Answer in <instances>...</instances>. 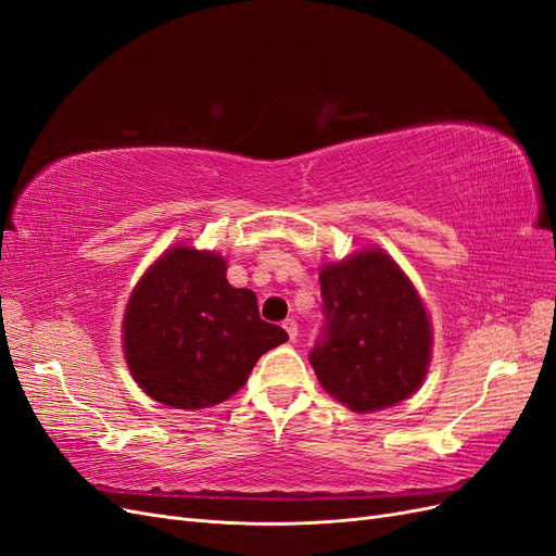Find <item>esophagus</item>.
Wrapping results in <instances>:
<instances>
[{
    "label": "esophagus",
    "instance_id": "1",
    "mask_svg": "<svg viewBox=\"0 0 556 556\" xmlns=\"http://www.w3.org/2000/svg\"><path fill=\"white\" fill-rule=\"evenodd\" d=\"M282 327H285V331L290 333V339L294 341V339H296V331H299V327H296V319L288 317V319H285V323H282Z\"/></svg>",
    "mask_w": 556,
    "mask_h": 556
}]
</instances>
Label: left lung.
I'll return each mask as SVG.
<instances>
[{
	"label": "left lung",
	"mask_w": 556,
	"mask_h": 556,
	"mask_svg": "<svg viewBox=\"0 0 556 556\" xmlns=\"http://www.w3.org/2000/svg\"><path fill=\"white\" fill-rule=\"evenodd\" d=\"M323 329L311 350L319 384L357 413L408 399L431 357L427 311L382 250H364L319 274Z\"/></svg>",
	"instance_id": "8db88e82"
}]
</instances>
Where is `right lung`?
Returning a JSON list of instances; mask_svg holds the SVG:
<instances>
[{
  "label": "right lung",
  "mask_w": 556,
  "mask_h": 556,
  "mask_svg": "<svg viewBox=\"0 0 556 556\" xmlns=\"http://www.w3.org/2000/svg\"><path fill=\"white\" fill-rule=\"evenodd\" d=\"M215 252L174 248L131 292L125 357L146 394L172 408H206L241 390L288 331L264 323L255 292L231 288Z\"/></svg>",
  "instance_id": "1"
}]
</instances>
